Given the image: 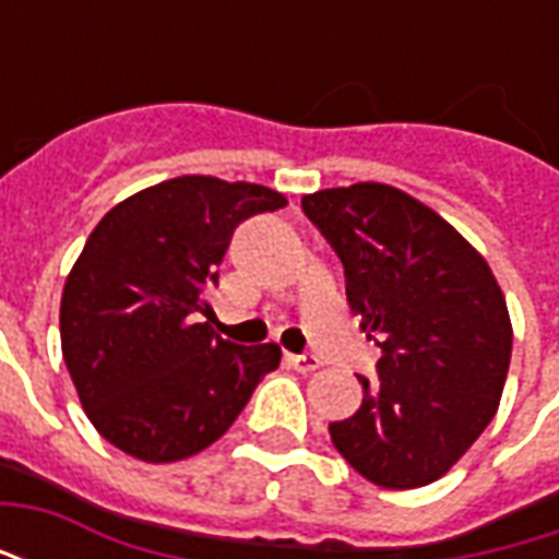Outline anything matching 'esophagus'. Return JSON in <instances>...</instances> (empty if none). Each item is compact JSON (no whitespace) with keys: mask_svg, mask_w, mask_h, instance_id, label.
<instances>
[{"mask_svg":"<svg viewBox=\"0 0 559 559\" xmlns=\"http://www.w3.org/2000/svg\"><path fill=\"white\" fill-rule=\"evenodd\" d=\"M287 362L299 371V374H311L320 368V359H317L314 353H287Z\"/></svg>","mask_w":559,"mask_h":559,"instance_id":"esophagus-1","label":"esophagus"}]
</instances>
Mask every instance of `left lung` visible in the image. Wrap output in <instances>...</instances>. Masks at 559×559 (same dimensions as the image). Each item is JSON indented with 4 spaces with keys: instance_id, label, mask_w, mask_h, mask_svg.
Masks as SVG:
<instances>
[{
    "instance_id": "left-lung-1",
    "label": "left lung",
    "mask_w": 559,
    "mask_h": 559,
    "mask_svg": "<svg viewBox=\"0 0 559 559\" xmlns=\"http://www.w3.org/2000/svg\"><path fill=\"white\" fill-rule=\"evenodd\" d=\"M344 263L347 302L383 350L362 407L329 433L380 488L431 485L500 407L512 320L485 257L433 209L383 182L302 197Z\"/></svg>"
}]
</instances>
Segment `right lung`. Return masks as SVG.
I'll list each match as a JSON object with an SVG mask.
<instances>
[{
  "mask_svg": "<svg viewBox=\"0 0 559 559\" xmlns=\"http://www.w3.org/2000/svg\"><path fill=\"white\" fill-rule=\"evenodd\" d=\"M281 206L287 197L266 185L176 176L98 221L68 272L59 332L80 404L107 443L146 464L197 455L278 368V344L215 335L206 293L233 230Z\"/></svg>",
  "mask_w": 559,
  "mask_h": 559,
  "instance_id": "obj_1",
  "label": "right lung"
}]
</instances>
